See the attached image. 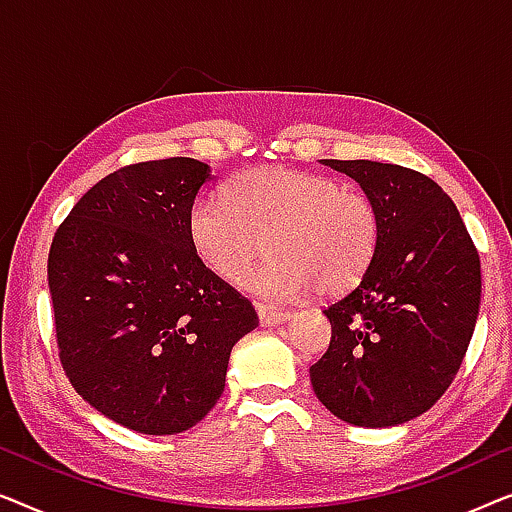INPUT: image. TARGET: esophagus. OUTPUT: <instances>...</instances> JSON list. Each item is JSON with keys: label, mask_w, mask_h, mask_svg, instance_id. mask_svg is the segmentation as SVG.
Returning <instances> with one entry per match:
<instances>
[{"label": "esophagus", "mask_w": 512, "mask_h": 512, "mask_svg": "<svg viewBox=\"0 0 512 512\" xmlns=\"http://www.w3.org/2000/svg\"><path fill=\"white\" fill-rule=\"evenodd\" d=\"M256 314H258V321H261V326H275V324H282L291 317V312H284V310H275V307H268L263 303L256 305Z\"/></svg>", "instance_id": "34e87169"}]
</instances>
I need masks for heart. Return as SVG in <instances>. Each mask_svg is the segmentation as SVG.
<instances>
[{
    "label": "heart",
    "instance_id": "1",
    "mask_svg": "<svg viewBox=\"0 0 512 512\" xmlns=\"http://www.w3.org/2000/svg\"><path fill=\"white\" fill-rule=\"evenodd\" d=\"M198 261L237 282L261 251L268 256L244 286L268 300H293L317 286L333 296L359 282L380 242L373 198L338 179L291 167H254L228 181L226 200L200 195L186 216Z\"/></svg>",
    "mask_w": 512,
    "mask_h": 512
}]
</instances>
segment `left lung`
Wrapping results in <instances>:
<instances>
[{"instance_id": "8db88e82", "label": "left lung", "mask_w": 512, "mask_h": 512, "mask_svg": "<svg viewBox=\"0 0 512 512\" xmlns=\"http://www.w3.org/2000/svg\"><path fill=\"white\" fill-rule=\"evenodd\" d=\"M373 198L380 242L352 291L324 310L326 354L310 368L321 403L354 426H396L450 387L480 310V256L459 209L422 172L321 160Z\"/></svg>"}]
</instances>
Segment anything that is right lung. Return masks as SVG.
<instances>
[{"label":"right lung","mask_w":512,"mask_h":512,"mask_svg":"<svg viewBox=\"0 0 512 512\" xmlns=\"http://www.w3.org/2000/svg\"><path fill=\"white\" fill-rule=\"evenodd\" d=\"M212 177L195 158L125 165L76 202L48 251L60 363L83 401L149 436L191 429L226 387L256 310L214 277L186 216Z\"/></svg>","instance_id":"right-lung-1"}]
</instances>
